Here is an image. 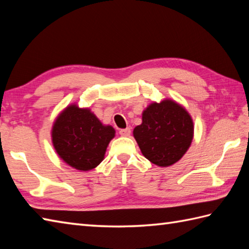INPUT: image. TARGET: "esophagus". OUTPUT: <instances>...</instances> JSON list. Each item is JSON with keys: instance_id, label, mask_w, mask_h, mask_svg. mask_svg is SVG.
Segmentation results:
<instances>
[{"instance_id": "34e87169", "label": "esophagus", "mask_w": 249, "mask_h": 249, "mask_svg": "<svg viewBox=\"0 0 249 249\" xmlns=\"http://www.w3.org/2000/svg\"><path fill=\"white\" fill-rule=\"evenodd\" d=\"M120 135L123 137H129L130 136V128H124V129H120Z\"/></svg>"}]
</instances>
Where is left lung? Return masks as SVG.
<instances>
[{
  "label": "left lung",
  "mask_w": 249,
  "mask_h": 249,
  "mask_svg": "<svg viewBox=\"0 0 249 249\" xmlns=\"http://www.w3.org/2000/svg\"><path fill=\"white\" fill-rule=\"evenodd\" d=\"M133 134L146 160L169 167L181 160L192 144L194 122L183 106L166 98L147 106L142 123Z\"/></svg>",
  "instance_id": "obj_1"
}]
</instances>
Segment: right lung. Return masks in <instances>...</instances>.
Listing matches in <instances>:
<instances>
[{
    "label": "right lung",
    "instance_id": "add662e5",
    "mask_svg": "<svg viewBox=\"0 0 249 249\" xmlns=\"http://www.w3.org/2000/svg\"><path fill=\"white\" fill-rule=\"evenodd\" d=\"M115 130L105 125L89 108L68 105L53 122L51 139L56 154L68 166L89 171L103 161Z\"/></svg>",
    "mask_w": 249,
    "mask_h": 249
}]
</instances>
